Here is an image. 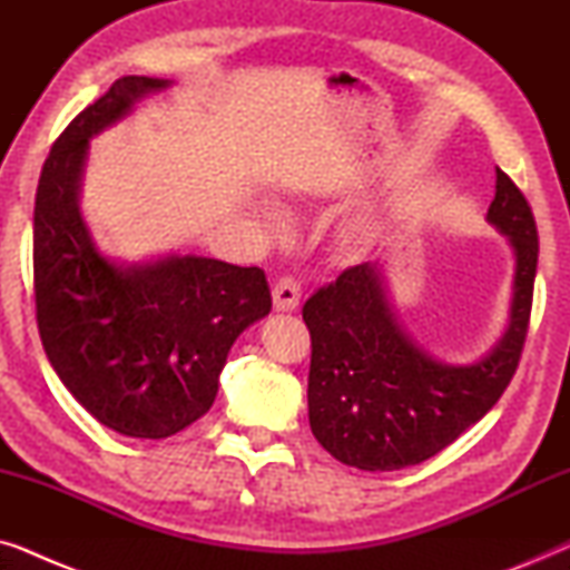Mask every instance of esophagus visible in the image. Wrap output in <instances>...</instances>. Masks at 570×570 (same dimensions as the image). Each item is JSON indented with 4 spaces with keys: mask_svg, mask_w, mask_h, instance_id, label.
<instances>
[{
    "mask_svg": "<svg viewBox=\"0 0 570 570\" xmlns=\"http://www.w3.org/2000/svg\"><path fill=\"white\" fill-rule=\"evenodd\" d=\"M272 301L277 311H293L301 301V283L293 275H283L272 287Z\"/></svg>",
    "mask_w": 570,
    "mask_h": 570,
    "instance_id": "34e87169",
    "label": "esophagus"
}]
</instances>
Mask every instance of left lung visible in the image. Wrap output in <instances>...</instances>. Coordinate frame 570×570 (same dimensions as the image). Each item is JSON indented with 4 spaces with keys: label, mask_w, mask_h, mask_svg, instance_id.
Instances as JSON below:
<instances>
[{
    "label": "left lung",
    "mask_w": 570,
    "mask_h": 570,
    "mask_svg": "<svg viewBox=\"0 0 570 570\" xmlns=\"http://www.w3.org/2000/svg\"><path fill=\"white\" fill-rule=\"evenodd\" d=\"M488 220L517 252L511 324L488 357L446 365L400 330L371 262L347 267L303 306L311 332L308 423L342 464L392 472L454 443L501 400L527 342L537 275V225L517 184L495 168Z\"/></svg>",
    "instance_id": "1"
}]
</instances>
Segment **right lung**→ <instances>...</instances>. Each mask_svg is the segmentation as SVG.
I'll return each mask as SVG.
<instances>
[{"mask_svg":"<svg viewBox=\"0 0 570 570\" xmlns=\"http://www.w3.org/2000/svg\"><path fill=\"white\" fill-rule=\"evenodd\" d=\"M166 85L121 77L77 114L43 163L33 213L46 355L98 423L131 439H168L205 415L230 345L272 308L259 267L205 256L119 267L90 240L77 209L88 139Z\"/></svg>","mask_w":570,"mask_h":570,"instance_id":"right-lung-1","label":"right lung"}]
</instances>
